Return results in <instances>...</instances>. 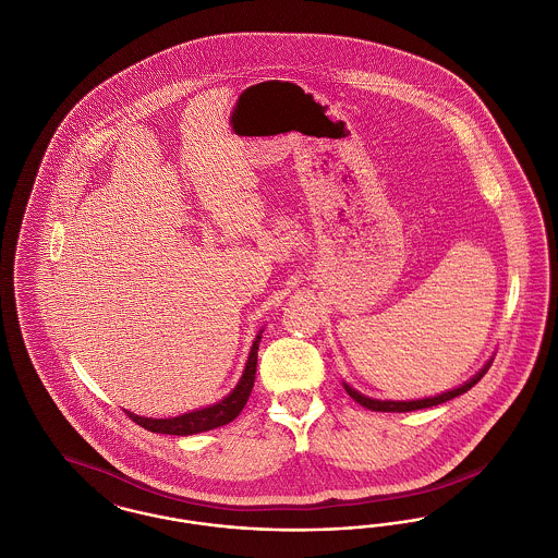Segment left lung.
<instances>
[{"mask_svg":"<svg viewBox=\"0 0 558 558\" xmlns=\"http://www.w3.org/2000/svg\"><path fill=\"white\" fill-rule=\"evenodd\" d=\"M492 362H494V360L489 357V362H487V364H485V366H483V368H481L473 378H469L464 385H460V387H456V389H450V391H446V393H439V396H435V398L410 399V401H391V399L368 398V396L360 393L357 389L349 387L347 383H343V387H345L349 398L355 399L360 405H364V408H368V410H374V412H412V410H423V408H430V405L446 403V401H450V399L458 398V396L466 393L471 387H475V385H477L478 380L483 378V374L489 371Z\"/></svg>","mask_w":558,"mask_h":558,"instance_id":"1","label":"left lung"}]
</instances>
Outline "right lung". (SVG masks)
<instances>
[{"label": "right lung", "mask_w": 558, "mask_h": 558, "mask_svg": "<svg viewBox=\"0 0 558 558\" xmlns=\"http://www.w3.org/2000/svg\"><path fill=\"white\" fill-rule=\"evenodd\" d=\"M262 332H257L253 347L248 351V360L244 364V371L240 376L236 387L213 405L207 408H201V410H192L186 412L182 416H173V418H146V416H137L133 412H128L130 418L135 421L137 425L153 430V433H165V435H196V433H205V430H211L217 426L228 425L232 423L242 408L246 405L248 396L253 391V385H255V372H257V351H259V343H262Z\"/></svg>", "instance_id": "obj_1"}]
</instances>
